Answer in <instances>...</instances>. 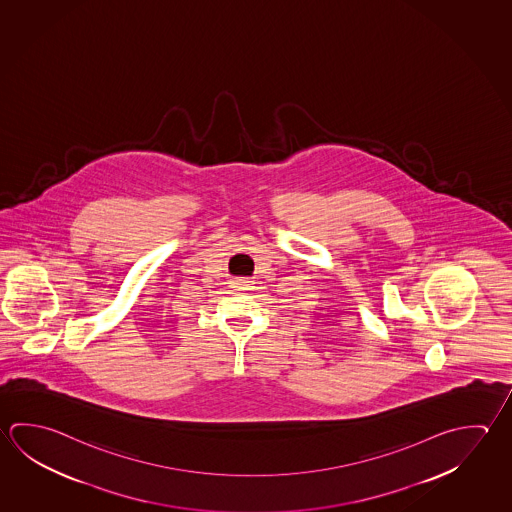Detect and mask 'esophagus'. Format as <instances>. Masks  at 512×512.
Instances as JSON below:
<instances>
[{"label": "esophagus", "mask_w": 512, "mask_h": 512, "mask_svg": "<svg viewBox=\"0 0 512 512\" xmlns=\"http://www.w3.org/2000/svg\"><path fill=\"white\" fill-rule=\"evenodd\" d=\"M231 285H233L234 290H249L254 283H252L251 279H234Z\"/></svg>", "instance_id": "1"}]
</instances>
